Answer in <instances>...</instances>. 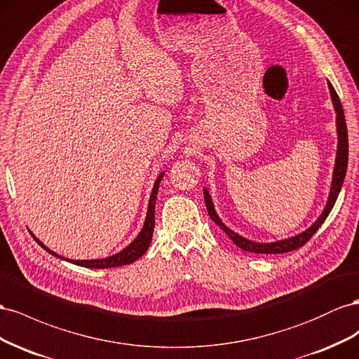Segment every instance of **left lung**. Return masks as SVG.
<instances>
[{
	"mask_svg": "<svg viewBox=\"0 0 359 359\" xmlns=\"http://www.w3.org/2000/svg\"><path fill=\"white\" fill-rule=\"evenodd\" d=\"M327 88H330V95L332 99V105H334V111H335V126H337V155H335V165H334V171H332V182H331V188H330V196H327V201L326 206L323 209V212L320 213V217L317 218L309 229L304 230L299 234H294L292 238L287 239H281V241H275V242H255L251 239H247L241 236L239 233L233 231L231 229H229L225 225L219 215L215 210V204L212 201L210 194L206 188H203V194H204V201H206V209L209 217L212 218V221L218 225L221 230L225 231V234L233 241L234 245L243 251L248 252H254V254H281V252H289L293 250L301 248L302 245H305L311 239L313 234L319 230L320 225L325 222V219L327 218V215L331 213L334 204L337 201V197L341 191L343 182L346 177V170H347V159H349V141H347V128H346V118H344V111L341 107V102L337 96L335 90L332 87V84L327 81Z\"/></svg>",
	"mask_w": 359,
	"mask_h": 359,
	"instance_id": "1",
	"label": "left lung"
}]
</instances>
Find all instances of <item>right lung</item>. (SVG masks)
I'll return each mask as SVG.
<instances>
[{
  "label": "right lung",
  "instance_id": "obj_1",
  "mask_svg": "<svg viewBox=\"0 0 359 359\" xmlns=\"http://www.w3.org/2000/svg\"><path fill=\"white\" fill-rule=\"evenodd\" d=\"M165 171H162L158 179L155 180V185H153L150 198H149V206H147V215L144 224H142V229L138 233V236L132 241L128 247L123 248L121 251L108 255L105 259H91V260H72V259H65L58 255L57 252H54L53 250H49L45 243L40 242L34 234L32 233V236L34 238V241L42 247L45 251H48L50 255L60 259V260H66L72 264L76 266H83V268H90V269H108V268H117V266H125V264H130L134 263L135 260H138L140 257L146 254V251L149 250V245L151 242V236H153V229H155V206H156V196H158V189H159V183L163 177Z\"/></svg>",
  "mask_w": 359,
  "mask_h": 359
}]
</instances>
